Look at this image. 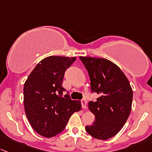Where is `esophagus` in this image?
Listing matches in <instances>:
<instances>
[{
  "instance_id": "obj_1",
  "label": "esophagus",
  "mask_w": 152,
  "mask_h": 152,
  "mask_svg": "<svg viewBox=\"0 0 152 152\" xmlns=\"http://www.w3.org/2000/svg\"><path fill=\"white\" fill-rule=\"evenodd\" d=\"M81 103H82L83 108H86L87 107V102L85 99L81 100Z\"/></svg>"
}]
</instances>
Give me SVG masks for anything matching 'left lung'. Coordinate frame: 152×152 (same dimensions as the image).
<instances>
[{
  "mask_svg": "<svg viewBox=\"0 0 152 152\" xmlns=\"http://www.w3.org/2000/svg\"><path fill=\"white\" fill-rule=\"evenodd\" d=\"M80 59L88 72L91 93L99 95L96 102H88L95 121L86 130L94 138L107 140L121 130L130 114L132 89L123 72L110 61L83 56Z\"/></svg>",
  "mask_w": 152,
  "mask_h": 152,
  "instance_id": "8db88e82",
  "label": "left lung"
}]
</instances>
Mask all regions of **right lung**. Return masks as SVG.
<instances>
[{
  "label": "right lung",
  "instance_id": "add662e5",
  "mask_svg": "<svg viewBox=\"0 0 152 152\" xmlns=\"http://www.w3.org/2000/svg\"><path fill=\"white\" fill-rule=\"evenodd\" d=\"M75 57L49 56L36 66L24 84V107L33 129L51 137L64 129L71 115L81 110V103L69 95L62 97L64 73Z\"/></svg>",
  "mask_w": 152,
  "mask_h": 152
}]
</instances>
